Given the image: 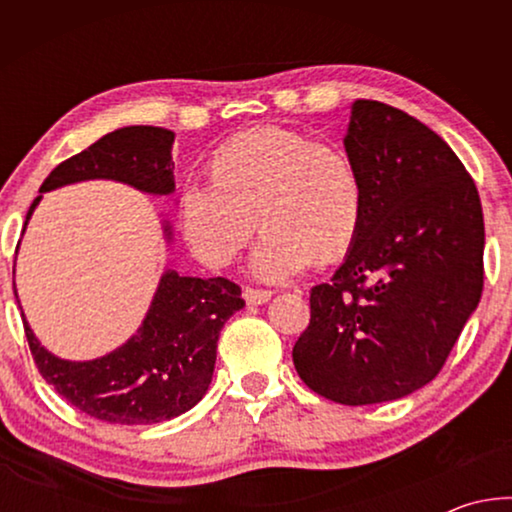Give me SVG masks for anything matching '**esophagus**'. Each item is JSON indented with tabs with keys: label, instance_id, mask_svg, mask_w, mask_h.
Returning <instances> with one entry per match:
<instances>
[{
	"label": "esophagus",
	"instance_id": "esophagus-1",
	"mask_svg": "<svg viewBox=\"0 0 512 512\" xmlns=\"http://www.w3.org/2000/svg\"><path fill=\"white\" fill-rule=\"evenodd\" d=\"M271 296L273 291H266V289H250V287L244 289V298L248 305H264V302L271 300Z\"/></svg>",
	"mask_w": 512,
	"mask_h": 512
}]
</instances>
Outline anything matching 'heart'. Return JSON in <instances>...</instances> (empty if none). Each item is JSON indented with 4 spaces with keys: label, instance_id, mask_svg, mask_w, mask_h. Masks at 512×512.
<instances>
[{
    "label": "heart",
    "instance_id": "b5f03b06",
    "mask_svg": "<svg viewBox=\"0 0 512 512\" xmlns=\"http://www.w3.org/2000/svg\"><path fill=\"white\" fill-rule=\"evenodd\" d=\"M361 178L339 146L311 142L280 126L246 131L214 151L210 183H189L178 198L183 237L201 262L228 266L264 230L250 268L282 282L311 264L343 257L359 235Z\"/></svg>",
    "mask_w": 512,
    "mask_h": 512
}]
</instances>
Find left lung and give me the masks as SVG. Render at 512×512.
Listing matches in <instances>:
<instances>
[{
  "mask_svg": "<svg viewBox=\"0 0 512 512\" xmlns=\"http://www.w3.org/2000/svg\"><path fill=\"white\" fill-rule=\"evenodd\" d=\"M343 146L363 187L359 235L311 289L293 366L311 391L361 406L438 375L483 291V212L474 180L436 135L386 103H352Z\"/></svg>",
  "mask_w": 512,
  "mask_h": 512,
  "instance_id": "8db88e82",
  "label": "left lung"
}]
</instances>
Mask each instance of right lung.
<instances>
[{
    "instance_id": "add662e5",
    "label": "right lung",
    "mask_w": 512,
    "mask_h": 512,
    "mask_svg": "<svg viewBox=\"0 0 512 512\" xmlns=\"http://www.w3.org/2000/svg\"><path fill=\"white\" fill-rule=\"evenodd\" d=\"M173 137L158 126H126L103 135L49 173L29 207L24 230L42 194L83 180H117L144 194H173ZM162 230L171 241L169 221ZM244 305L241 289L225 277H189L167 268L137 332L90 361L56 357L40 345L24 314L22 323L40 375L69 404L110 424H155L178 418L203 400L212 381L219 332Z\"/></svg>"
}]
</instances>
